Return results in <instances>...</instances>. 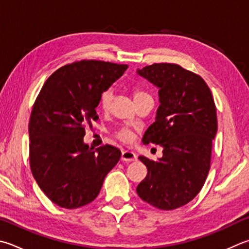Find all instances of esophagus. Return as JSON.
I'll return each mask as SVG.
<instances>
[{
	"mask_svg": "<svg viewBox=\"0 0 249 249\" xmlns=\"http://www.w3.org/2000/svg\"><path fill=\"white\" fill-rule=\"evenodd\" d=\"M121 160L124 161V162H132V161H136L137 160V156L135 155L133 151H129V150H124L122 152V156H121Z\"/></svg>",
	"mask_w": 249,
	"mask_h": 249,
	"instance_id": "1",
	"label": "esophagus"
}]
</instances>
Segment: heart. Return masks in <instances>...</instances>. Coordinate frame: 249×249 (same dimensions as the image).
<instances>
[{
  "label": "heart",
  "instance_id": "obj_1",
  "mask_svg": "<svg viewBox=\"0 0 249 249\" xmlns=\"http://www.w3.org/2000/svg\"><path fill=\"white\" fill-rule=\"evenodd\" d=\"M147 96H148V94L146 92L142 91V90H139V89L134 90L135 101L138 100V99H140V98H143V97H147ZM112 99H113V93H112L111 89H107V90H106V91L102 92L101 97H100V102H99V103H100V107H102L103 110H107L111 107ZM116 136L119 137L122 140V142H129L133 138V134L128 128L123 127V128H121L119 132H117Z\"/></svg>",
  "mask_w": 249,
  "mask_h": 249
}]
</instances>
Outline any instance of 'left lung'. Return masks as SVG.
<instances>
[{"instance_id":"1","label":"left lung","mask_w":249,"mask_h":249,"mask_svg":"<svg viewBox=\"0 0 249 249\" xmlns=\"http://www.w3.org/2000/svg\"><path fill=\"white\" fill-rule=\"evenodd\" d=\"M137 74L159 89L156 122L142 142L160 144L163 156L159 161L139 156L148 173L136 192L158 209L173 210L197 196L209 173L218 130L213 97L199 75L178 64L156 63Z\"/></svg>"}]
</instances>
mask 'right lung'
Here are the masks:
<instances>
[{"label":"right lung","instance_id":"right-lung-1","mask_svg":"<svg viewBox=\"0 0 249 249\" xmlns=\"http://www.w3.org/2000/svg\"><path fill=\"white\" fill-rule=\"evenodd\" d=\"M127 65L83 60L50 76L29 121V160L41 191L65 209L88 205L100 193L107 174L121 158L111 144L93 149L84 142L85 126L96 121L103 91Z\"/></svg>","mask_w":249,"mask_h":249}]
</instances>
